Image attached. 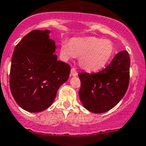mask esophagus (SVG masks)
<instances>
[{"mask_svg": "<svg viewBox=\"0 0 146 146\" xmlns=\"http://www.w3.org/2000/svg\"><path fill=\"white\" fill-rule=\"evenodd\" d=\"M77 71L76 70V68L73 67V68L71 69V71H70V76H77Z\"/></svg>", "mask_w": 146, "mask_h": 146, "instance_id": "34e87169", "label": "esophagus"}]
</instances>
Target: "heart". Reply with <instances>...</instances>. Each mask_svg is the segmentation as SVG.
Instances as JSON below:
<instances>
[{
	"label": "heart",
	"mask_w": 146,
	"mask_h": 146,
	"mask_svg": "<svg viewBox=\"0 0 146 146\" xmlns=\"http://www.w3.org/2000/svg\"><path fill=\"white\" fill-rule=\"evenodd\" d=\"M60 53L65 60L80 56V66L89 72H96L104 68L110 61L115 53V47L108 39L73 38L70 42H62Z\"/></svg>",
	"instance_id": "obj_1"
}]
</instances>
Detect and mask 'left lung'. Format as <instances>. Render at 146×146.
Instances as JSON below:
<instances>
[{
    "label": "left lung",
    "mask_w": 146,
    "mask_h": 146,
    "mask_svg": "<svg viewBox=\"0 0 146 146\" xmlns=\"http://www.w3.org/2000/svg\"><path fill=\"white\" fill-rule=\"evenodd\" d=\"M130 57L127 50L114 56L104 70L80 73L79 96L83 106L93 113H104L118 104L129 86Z\"/></svg>",
    "instance_id": "1"
}]
</instances>
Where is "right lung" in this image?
Instances as JSON below:
<instances>
[{"mask_svg": "<svg viewBox=\"0 0 146 146\" xmlns=\"http://www.w3.org/2000/svg\"><path fill=\"white\" fill-rule=\"evenodd\" d=\"M49 30H33L15 47L11 60L10 88L22 108L40 112L52 104L60 86L68 80L70 66L57 60Z\"/></svg>", "mask_w": 146, "mask_h": 146, "instance_id": "obj_1", "label": "right lung"}]
</instances>
